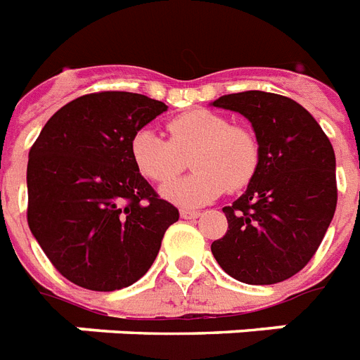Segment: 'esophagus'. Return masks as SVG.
Masks as SVG:
<instances>
[{"mask_svg": "<svg viewBox=\"0 0 360 360\" xmlns=\"http://www.w3.org/2000/svg\"><path fill=\"white\" fill-rule=\"evenodd\" d=\"M180 216H182L184 220H195L201 216L199 210H191V209H180Z\"/></svg>", "mask_w": 360, "mask_h": 360, "instance_id": "obj_1", "label": "esophagus"}]
</instances>
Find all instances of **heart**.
I'll return each instance as SVG.
<instances>
[{"label": "heart", "mask_w": 360, "mask_h": 360, "mask_svg": "<svg viewBox=\"0 0 360 360\" xmlns=\"http://www.w3.org/2000/svg\"><path fill=\"white\" fill-rule=\"evenodd\" d=\"M169 139L142 127L129 142L131 159L150 182L163 184L176 176L192 153L190 177L165 184L161 195L182 207H201L226 190L239 191L252 180L260 163V146L250 129L231 125L210 110H191L169 121Z\"/></svg>", "instance_id": "heart-1"}]
</instances>
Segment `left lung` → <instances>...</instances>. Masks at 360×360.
I'll return each instance as SVG.
<instances>
[{
	"mask_svg": "<svg viewBox=\"0 0 360 360\" xmlns=\"http://www.w3.org/2000/svg\"><path fill=\"white\" fill-rule=\"evenodd\" d=\"M212 106L252 123L260 163L231 207L216 262L247 285H275L304 269L336 210V155L328 136L292 98L264 91L220 96Z\"/></svg>",
	"mask_w": 360,
	"mask_h": 360,
	"instance_id": "1",
	"label": "left lung"
}]
</instances>
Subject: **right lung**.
<instances>
[{
  "label": "right lung",
  "mask_w": 360,
  "mask_h": 360,
  "mask_svg": "<svg viewBox=\"0 0 360 360\" xmlns=\"http://www.w3.org/2000/svg\"><path fill=\"white\" fill-rule=\"evenodd\" d=\"M163 112V102L144 94H85L49 119L32 146L28 226L74 285L112 292L136 283L178 220L129 151L132 134Z\"/></svg>",
  "instance_id": "add662e5"
}]
</instances>
